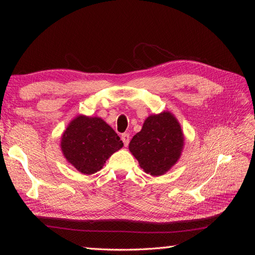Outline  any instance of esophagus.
<instances>
[{
	"mask_svg": "<svg viewBox=\"0 0 255 255\" xmlns=\"http://www.w3.org/2000/svg\"><path fill=\"white\" fill-rule=\"evenodd\" d=\"M122 140H123L125 147H128L129 140H130V136H129V133H123L122 134Z\"/></svg>",
	"mask_w": 255,
	"mask_h": 255,
	"instance_id": "esophagus-1",
	"label": "esophagus"
}]
</instances>
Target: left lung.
<instances>
[{"instance_id": "1", "label": "left lung", "mask_w": 255, "mask_h": 255, "mask_svg": "<svg viewBox=\"0 0 255 255\" xmlns=\"http://www.w3.org/2000/svg\"><path fill=\"white\" fill-rule=\"evenodd\" d=\"M184 141L180 123L172 113L164 111L145 118L141 130L129 143V151L145 173L160 176L180 160Z\"/></svg>"}]
</instances>
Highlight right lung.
Masks as SVG:
<instances>
[{"label":"right lung","instance_id":"obj_1","mask_svg":"<svg viewBox=\"0 0 255 255\" xmlns=\"http://www.w3.org/2000/svg\"><path fill=\"white\" fill-rule=\"evenodd\" d=\"M123 141L115 130L97 116L78 115L69 123L61 136L62 154L82 174L100 171Z\"/></svg>","mask_w":255,"mask_h":255}]
</instances>
